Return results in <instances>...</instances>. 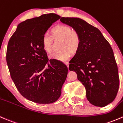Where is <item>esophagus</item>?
<instances>
[{
	"instance_id": "obj_1",
	"label": "esophagus",
	"mask_w": 123,
	"mask_h": 123,
	"mask_svg": "<svg viewBox=\"0 0 123 123\" xmlns=\"http://www.w3.org/2000/svg\"><path fill=\"white\" fill-rule=\"evenodd\" d=\"M64 63H65V64L67 66H68V67H69V63H68V62H64Z\"/></svg>"
}]
</instances>
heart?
Masks as SVG:
<instances>
[{
	"label": "heart",
	"mask_w": 123,
	"mask_h": 123,
	"mask_svg": "<svg viewBox=\"0 0 123 123\" xmlns=\"http://www.w3.org/2000/svg\"><path fill=\"white\" fill-rule=\"evenodd\" d=\"M53 34L54 36L62 38L60 45L61 50L55 51L50 55L51 59L64 62L68 60L72 55V52H75L80 47L81 43L80 36L77 31L72 30L71 28L66 25H58L53 28ZM42 49L47 53L52 51L51 39L50 35L45 33L42 39Z\"/></svg>",
	"instance_id": "heart-1"
}]
</instances>
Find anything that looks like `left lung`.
<instances>
[{"mask_svg": "<svg viewBox=\"0 0 123 123\" xmlns=\"http://www.w3.org/2000/svg\"><path fill=\"white\" fill-rule=\"evenodd\" d=\"M80 36L81 43L69 62V69L77 74L90 103L103 107L115 99L120 84L113 50L98 28L79 18L62 17Z\"/></svg>", "mask_w": 123, "mask_h": 123, "instance_id": "8db88e82", "label": "left lung"}]
</instances>
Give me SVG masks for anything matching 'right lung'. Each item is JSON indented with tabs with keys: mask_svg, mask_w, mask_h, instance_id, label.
I'll use <instances>...</instances> for the list:
<instances>
[{
	"mask_svg": "<svg viewBox=\"0 0 123 123\" xmlns=\"http://www.w3.org/2000/svg\"><path fill=\"white\" fill-rule=\"evenodd\" d=\"M60 18L55 14L28 19L18 25L8 42L6 62L12 80L23 97L40 104L59 99L68 69L62 62L48 60L42 36Z\"/></svg>",
	"mask_w": 123,
	"mask_h": 123,
	"instance_id": "add662e5",
	"label": "right lung"
}]
</instances>
